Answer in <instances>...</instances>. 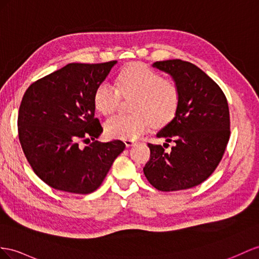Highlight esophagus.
Returning <instances> with one entry per match:
<instances>
[{
  "label": "esophagus",
  "mask_w": 259,
  "mask_h": 259,
  "mask_svg": "<svg viewBox=\"0 0 259 259\" xmlns=\"http://www.w3.org/2000/svg\"><path fill=\"white\" fill-rule=\"evenodd\" d=\"M123 142H124L125 147H127V148H129V147H132V145L136 144V141H135V140H132V139H124Z\"/></svg>",
  "instance_id": "34e87169"
}]
</instances>
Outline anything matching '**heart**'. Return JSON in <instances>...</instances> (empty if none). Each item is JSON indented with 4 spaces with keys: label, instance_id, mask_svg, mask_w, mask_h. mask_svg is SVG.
Wrapping results in <instances>:
<instances>
[{
    "label": "heart",
    "instance_id": "heart-1",
    "mask_svg": "<svg viewBox=\"0 0 259 259\" xmlns=\"http://www.w3.org/2000/svg\"><path fill=\"white\" fill-rule=\"evenodd\" d=\"M116 84L103 82L97 86L94 104L103 115L115 112L123 97L135 96L132 115H116L105 123L109 138L134 139L144 134L152 124L163 125L173 119L180 103L177 86L164 79L161 73L142 63H132L120 71Z\"/></svg>",
    "mask_w": 259,
    "mask_h": 259
}]
</instances>
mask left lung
I'll return each instance as SVG.
<instances>
[{"label":"left lung","mask_w":259,"mask_h":259,"mask_svg":"<svg viewBox=\"0 0 259 259\" xmlns=\"http://www.w3.org/2000/svg\"><path fill=\"white\" fill-rule=\"evenodd\" d=\"M153 66L168 73L180 91L175 117L156 135L176 145L166 153L162 145L148 143L151 155L144 175L161 191L195 187L213 173L227 149L231 134L227 97L193 63L174 59Z\"/></svg>","instance_id":"obj_1"}]
</instances>
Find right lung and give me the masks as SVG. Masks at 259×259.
<instances>
[{"mask_svg":"<svg viewBox=\"0 0 259 259\" xmlns=\"http://www.w3.org/2000/svg\"><path fill=\"white\" fill-rule=\"evenodd\" d=\"M116 63H69L25 92L17 118L19 142L32 170L50 187L93 193L124 150L120 140H96L103 128L95 118L94 94ZM90 138L91 145H79Z\"/></svg>","mask_w":259,"mask_h":259,"instance_id":"1","label":"right lung"}]
</instances>
